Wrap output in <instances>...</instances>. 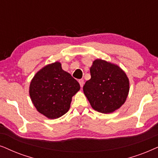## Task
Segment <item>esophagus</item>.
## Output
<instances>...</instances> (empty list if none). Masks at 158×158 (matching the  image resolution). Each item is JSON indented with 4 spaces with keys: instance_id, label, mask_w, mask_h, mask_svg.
<instances>
[{
    "instance_id": "1",
    "label": "esophagus",
    "mask_w": 158,
    "mask_h": 158,
    "mask_svg": "<svg viewBox=\"0 0 158 158\" xmlns=\"http://www.w3.org/2000/svg\"><path fill=\"white\" fill-rule=\"evenodd\" d=\"M79 85H80L81 87H82L84 86V84H85V81H84L83 79H79Z\"/></svg>"
}]
</instances>
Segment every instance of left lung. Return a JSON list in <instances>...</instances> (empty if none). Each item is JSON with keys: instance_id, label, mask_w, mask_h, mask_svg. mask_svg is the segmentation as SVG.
<instances>
[{"instance_id": "obj_1", "label": "left lung", "mask_w": 158, "mask_h": 158, "mask_svg": "<svg viewBox=\"0 0 158 158\" xmlns=\"http://www.w3.org/2000/svg\"><path fill=\"white\" fill-rule=\"evenodd\" d=\"M91 79L83 91L92 108L102 113H111L123 106L129 94V78L116 64L96 59L90 67Z\"/></svg>"}]
</instances>
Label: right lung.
Listing matches in <instances>:
<instances>
[{
  "label": "right lung",
  "mask_w": 158,
  "mask_h": 158,
  "mask_svg": "<svg viewBox=\"0 0 158 158\" xmlns=\"http://www.w3.org/2000/svg\"><path fill=\"white\" fill-rule=\"evenodd\" d=\"M79 89V82L56 61L37 71L29 92L37 110L48 118L56 119L68 112L72 97Z\"/></svg>",
  "instance_id": "obj_1"
}]
</instances>
